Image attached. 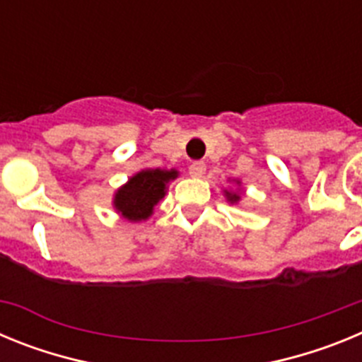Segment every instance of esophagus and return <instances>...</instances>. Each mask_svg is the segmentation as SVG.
I'll return each instance as SVG.
<instances>
[{
	"instance_id": "34e87169",
	"label": "esophagus",
	"mask_w": 362,
	"mask_h": 362,
	"mask_svg": "<svg viewBox=\"0 0 362 362\" xmlns=\"http://www.w3.org/2000/svg\"><path fill=\"white\" fill-rule=\"evenodd\" d=\"M206 170V166H204L203 161H194L190 166H188V172H190L192 177H201Z\"/></svg>"
}]
</instances>
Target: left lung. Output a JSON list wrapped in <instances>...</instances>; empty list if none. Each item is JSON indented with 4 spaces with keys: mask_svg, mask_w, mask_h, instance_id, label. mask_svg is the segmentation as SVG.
<instances>
[{
    "mask_svg": "<svg viewBox=\"0 0 362 362\" xmlns=\"http://www.w3.org/2000/svg\"><path fill=\"white\" fill-rule=\"evenodd\" d=\"M226 196H228V199L232 201V203H235V201H239L238 194H230V192H226Z\"/></svg>",
    "mask_w": 362,
    "mask_h": 362,
    "instance_id": "8db88e82",
    "label": "left lung"
}]
</instances>
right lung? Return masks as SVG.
I'll return each instance as SVG.
<instances>
[{
	"mask_svg": "<svg viewBox=\"0 0 362 362\" xmlns=\"http://www.w3.org/2000/svg\"><path fill=\"white\" fill-rule=\"evenodd\" d=\"M177 177L175 170H143L130 177L121 187L114 199V206L129 221L146 219L153 212V204L165 197L166 183Z\"/></svg>",
	"mask_w": 362,
	"mask_h": 362,
	"instance_id": "add662e5",
	"label": "right lung"
}]
</instances>
